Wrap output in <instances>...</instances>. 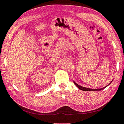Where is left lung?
Instances as JSON below:
<instances>
[{
    "mask_svg": "<svg viewBox=\"0 0 124 124\" xmlns=\"http://www.w3.org/2000/svg\"><path fill=\"white\" fill-rule=\"evenodd\" d=\"M74 82V84H75V85L77 86V87L79 89H80L81 90H83V91H100V90H101L104 89V88H106L107 86H108V85H109V84H111V82H110L109 84L108 85H107L106 87H103V88H101V89H89V88H86V87H82V86H81L80 85H78L77 84H76V83L73 81Z\"/></svg>",
    "mask_w": 124,
    "mask_h": 124,
    "instance_id": "8db88e82",
    "label": "left lung"
}]
</instances>
